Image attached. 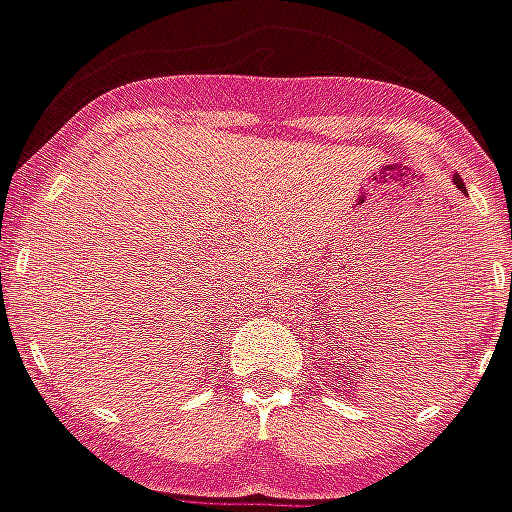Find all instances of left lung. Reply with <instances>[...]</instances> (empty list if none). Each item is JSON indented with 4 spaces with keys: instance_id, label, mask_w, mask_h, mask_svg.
Listing matches in <instances>:
<instances>
[{
    "instance_id": "left-lung-1",
    "label": "left lung",
    "mask_w": 512,
    "mask_h": 512,
    "mask_svg": "<svg viewBox=\"0 0 512 512\" xmlns=\"http://www.w3.org/2000/svg\"><path fill=\"white\" fill-rule=\"evenodd\" d=\"M452 182H455L457 188H460V191H463V194H466V185H463V180H460V177H457V174H455V177H452Z\"/></svg>"
}]
</instances>
